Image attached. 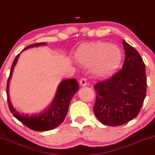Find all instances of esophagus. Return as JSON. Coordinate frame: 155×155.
<instances>
[{"instance_id":"esophagus-1","label":"esophagus","mask_w":155,"mask_h":155,"mask_svg":"<svg viewBox=\"0 0 155 155\" xmlns=\"http://www.w3.org/2000/svg\"><path fill=\"white\" fill-rule=\"evenodd\" d=\"M86 84H87V82H86V79L85 78H81V80H80V85L81 86H86Z\"/></svg>"}]
</instances>
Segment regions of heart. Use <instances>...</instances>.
<instances>
[{
	"label": "heart",
	"instance_id": "heart-1",
	"mask_svg": "<svg viewBox=\"0 0 155 155\" xmlns=\"http://www.w3.org/2000/svg\"><path fill=\"white\" fill-rule=\"evenodd\" d=\"M75 58L83 67L92 65V73L95 76L104 78L118 67L122 52L117 45L98 41L80 46L76 51Z\"/></svg>",
	"mask_w": 155,
	"mask_h": 155
}]
</instances>
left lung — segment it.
Returning a JSON list of instances; mask_svg holds the SVG:
<instances>
[{
	"instance_id": "8db88e82",
	"label": "left lung",
	"mask_w": 155,
	"mask_h": 155,
	"mask_svg": "<svg viewBox=\"0 0 155 155\" xmlns=\"http://www.w3.org/2000/svg\"><path fill=\"white\" fill-rule=\"evenodd\" d=\"M125 57L122 69L94 86V112L104 125L118 126L137 116L146 96L145 64L135 48L123 40Z\"/></svg>"
}]
</instances>
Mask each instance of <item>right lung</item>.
Wrapping results in <instances>:
<instances>
[{
  "mask_svg": "<svg viewBox=\"0 0 155 155\" xmlns=\"http://www.w3.org/2000/svg\"><path fill=\"white\" fill-rule=\"evenodd\" d=\"M47 43L41 42L31 45L27 47L23 50L34 47H38L41 45H46ZM20 54H18L14 59L11 69H10V76L8 79L6 94L8 106L10 112L13 113V116L18 120L23 123L29 128L35 131H47L58 127L64 120L67 114L68 108L71 102L72 97L75 93L79 90V84L75 79H70L64 80L59 84L57 88L56 95L51 104L48 108L38 115H24L20 114L16 110L12 105L9 96V82L11 78L12 74L16 63H17Z\"/></svg>",
  "mask_w": 155,
  "mask_h": 155,
  "instance_id": "add662e5",
  "label": "right lung"
}]
</instances>
